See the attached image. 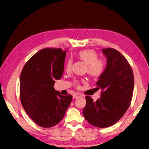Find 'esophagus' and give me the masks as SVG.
I'll return each mask as SVG.
<instances>
[{
  "instance_id": "1",
  "label": "esophagus",
  "mask_w": 149,
  "mask_h": 149,
  "mask_svg": "<svg viewBox=\"0 0 149 149\" xmlns=\"http://www.w3.org/2000/svg\"><path fill=\"white\" fill-rule=\"evenodd\" d=\"M80 97H82V94H80V93H74V95H73V98L74 99H77V98H79Z\"/></svg>"
}]
</instances>
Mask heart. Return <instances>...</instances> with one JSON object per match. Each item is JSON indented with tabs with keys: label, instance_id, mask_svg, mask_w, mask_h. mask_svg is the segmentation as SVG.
Returning <instances> with one entry per match:
<instances>
[{
	"label": "heart",
	"instance_id": "b5f03b06",
	"mask_svg": "<svg viewBox=\"0 0 149 149\" xmlns=\"http://www.w3.org/2000/svg\"><path fill=\"white\" fill-rule=\"evenodd\" d=\"M77 58L86 63V72L91 77H99L104 70V62L97 58V53L93 49H84L80 51L77 54ZM72 64V61L69 59L66 64L67 70L70 69Z\"/></svg>",
	"mask_w": 149,
	"mask_h": 149
}]
</instances>
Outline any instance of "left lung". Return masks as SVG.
Segmentation results:
<instances>
[{
    "mask_svg": "<svg viewBox=\"0 0 149 149\" xmlns=\"http://www.w3.org/2000/svg\"><path fill=\"white\" fill-rule=\"evenodd\" d=\"M107 59L105 69L96 82L101 97L94 101L86 96L83 115L89 123L98 128L115 124L130 105L134 87L131 66L125 57L113 48L102 49Z\"/></svg>",
    "mask_w": 149,
    "mask_h": 149,
    "instance_id": "left-lung-1",
    "label": "left lung"
}]
</instances>
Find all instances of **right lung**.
Masks as SVG:
<instances>
[{
    "label": "right lung",
    "instance_id": "1",
    "mask_svg": "<svg viewBox=\"0 0 149 149\" xmlns=\"http://www.w3.org/2000/svg\"><path fill=\"white\" fill-rule=\"evenodd\" d=\"M67 50L44 48L25 64L20 76V100L36 124L49 128L63 119L72 96H62L53 86L62 77Z\"/></svg>",
    "mask_w": 149,
    "mask_h": 149
}]
</instances>
